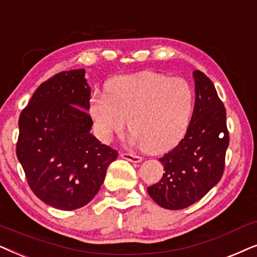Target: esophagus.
I'll list each match as a JSON object with an SVG mask.
<instances>
[{
    "instance_id": "esophagus-1",
    "label": "esophagus",
    "mask_w": 257,
    "mask_h": 257,
    "mask_svg": "<svg viewBox=\"0 0 257 257\" xmlns=\"http://www.w3.org/2000/svg\"><path fill=\"white\" fill-rule=\"evenodd\" d=\"M121 157H123V159H125L128 161H131V162H134V163H139L143 160L141 156L134 155V154H132V153H121Z\"/></svg>"
}]
</instances>
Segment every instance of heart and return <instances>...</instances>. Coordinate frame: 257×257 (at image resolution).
Masks as SVG:
<instances>
[{
  "instance_id": "b5f03b06",
  "label": "heart",
  "mask_w": 257,
  "mask_h": 257,
  "mask_svg": "<svg viewBox=\"0 0 257 257\" xmlns=\"http://www.w3.org/2000/svg\"><path fill=\"white\" fill-rule=\"evenodd\" d=\"M194 103V91L187 81L145 71L112 78L107 95L91 96L89 110L103 142L122 133L128 121L129 131L143 149L162 153L186 135Z\"/></svg>"
}]
</instances>
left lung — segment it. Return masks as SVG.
<instances>
[{
    "instance_id": "1",
    "label": "left lung",
    "mask_w": 257,
    "mask_h": 257,
    "mask_svg": "<svg viewBox=\"0 0 257 257\" xmlns=\"http://www.w3.org/2000/svg\"><path fill=\"white\" fill-rule=\"evenodd\" d=\"M195 107L186 136L161 157L162 179L148 194L162 208L179 210L201 200L224 172L229 132L225 108L213 82L195 70Z\"/></svg>"
}]
</instances>
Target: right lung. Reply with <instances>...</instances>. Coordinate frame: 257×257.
<instances>
[{"label":"right lung","mask_w":257,"mask_h":257,"mask_svg":"<svg viewBox=\"0 0 257 257\" xmlns=\"http://www.w3.org/2000/svg\"><path fill=\"white\" fill-rule=\"evenodd\" d=\"M84 69L44 81L19 118L16 155L33 193L61 210L85 206L98 193L117 150L90 134V87Z\"/></svg>","instance_id":"add662e5"}]
</instances>
